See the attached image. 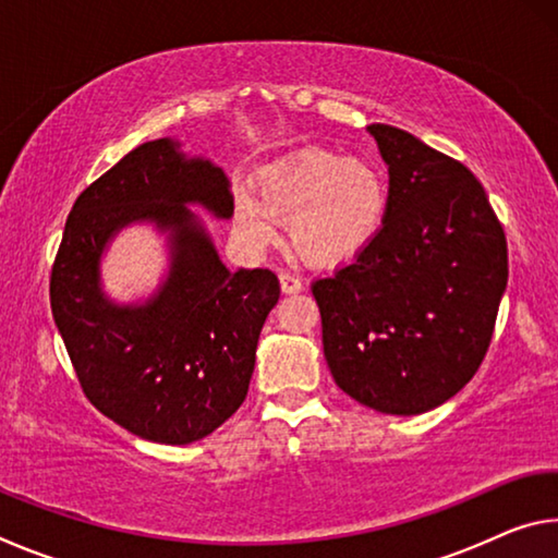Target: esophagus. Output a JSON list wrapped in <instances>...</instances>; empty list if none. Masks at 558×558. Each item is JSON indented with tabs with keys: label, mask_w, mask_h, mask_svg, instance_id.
Returning <instances> with one entry per match:
<instances>
[{
	"label": "esophagus",
	"mask_w": 558,
	"mask_h": 558,
	"mask_svg": "<svg viewBox=\"0 0 558 558\" xmlns=\"http://www.w3.org/2000/svg\"><path fill=\"white\" fill-rule=\"evenodd\" d=\"M278 280H280V290L286 292V295H292V292L302 290V280L298 276H292V272H280Z\"/></svg>",
	"instance_id": "1"
}]
</instances>
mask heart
I'll list each match as a JSON object with an SVG mask.
<instances>
[{"label": "heart", "mask_w": 558, "mask_h": 558, "mask_svg": "<svg viewBox=\"0 0 558 558\" xmlns=\"http://www.w3.org/2000/svg\"><path fill=\"white\" fill-rule=\"evenodd\" d=\"M389 182L379 165L307 149L263 167L256 194L241 189L233 199V231L248 251L278 241V221L288 223L295 256L315 268H337L356 258L379 233Z\"/></svg>", "instance_id": "1"}]
</instances>
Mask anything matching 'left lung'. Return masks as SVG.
<instances>
[{
  "instance_id": "left-lung-1",
  "label": "left lung",
  "mask_w": 558,
  "mask_h": 558,
  "mask_svg": "<svg viewBox=\"0 0 558 558\" xmlns=\"http://www.w3.org/2000/svg\"><path fill=\"white\" fill-rule=\"evenodd\" d=\"M369 132L389 165L384 226L313 295L339 389L379 413L418 415L483 362L507 290V239L465 165L393 125Z\"/></svg>"
}]
</instances>
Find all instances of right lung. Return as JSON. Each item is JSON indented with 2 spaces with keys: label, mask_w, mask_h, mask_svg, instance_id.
<instances>
[{
  "label": "right lung",
  "mask_w": 558,
  "mask_h": 558,
  "mask_svg": "<svg viewBox=\"0 0 558 558\" xmlns=\"http://www.w3.org/2000/svg\"><path fill=\"white\" fill-rule=\"evenodd\" d=\"M189 206L231 219L223 169L172 137L140 145L75 199L51 272L53 323L90 403L165 446L202 440L239 411L280 298L270 270L226 268ZM130 225L163 235L168 270L147 299L120 303L101 260Z\"/></svg>",
  "instance_id": "right-lung-1"
}]
</instances>
